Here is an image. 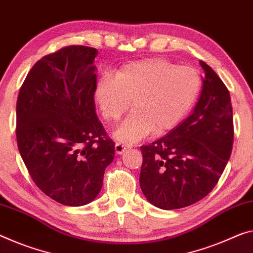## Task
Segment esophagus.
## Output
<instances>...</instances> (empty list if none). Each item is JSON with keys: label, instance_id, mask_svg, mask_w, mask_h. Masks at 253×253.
Instances as JSON below:
<instances>
[{"label": "esophagus", "instance_id": "esophagus-1", "mask_svg": "<svg viewBox=\"0 0 253 253\" xmlns=\"http://www.w3.org/2000/svg\"><path fill=\"white\" fill-rule=\"evenodd\" d=\"M126 150H127V146L126 145H124V144H120V143H116L115 151H116V153H117L118 155L123 154Z\"/></svg>", "mask_w": 253, "mask_h": 253}]
</instances>
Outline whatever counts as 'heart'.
I'll list each match as a JSON object with an SVG mask.
<instances>
[{
	"mask_svg": "<svg viewBox=\"0 0 253 253\" xmlns=\"http://www.w3.org/2000/svg\"><path fill=\"white\" fill-rule=\"evenodd\" d=\"M199 72L178 66L166 58H151L124 65L116 76L102 75L94 87V100L102 117L116 123L133 112L115 131L119 142L133 144L153 131L166 134L189 115L202 92Z\"/></svg>",
	"mask_w": 253,
	"mask_h": 253,
	"instance_id": "obj_1",
	"label": "heart"
}]
</instances>
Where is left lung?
<instances>
[{
  "instance_id": "1",
  "label": "left lung",
  "mask_w": 253,
  "mask_h": 253,
  "mask_svg": "<svg viewBox=\"0 0 253 253\" xmlns=\"http://www.w3.org/2000/svg\"><path fill=\"white\" fill-rule=\"evenodd\" d=\"M191 115L169 134L141 146L139 184L144 196L162 210L199 202L218 182L233 146V110L230 92L211 67Z\"/></svg>"
}]
</instances>
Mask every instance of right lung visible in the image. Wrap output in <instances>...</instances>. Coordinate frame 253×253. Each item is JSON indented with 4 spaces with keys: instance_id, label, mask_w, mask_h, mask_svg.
Returning a JSON list of instances; mask_svg holds the SVG:
<instances>
[{
    "instance_id": "add662e5",
    "label": "right lung",
    "mask_w": 253,
    "mask_h": 253,
    "mask_svg": "<svg viewBox=\"0 0 253 253\" xmlns=\"http://www.w3.org/2000/svg\"><path fill=\"white\" fill-rule=\"evenodd\" d=\"M98 50L67 46L28 73L17 101V142L30 177L65 206L91 203L101 190L115 143L95 114Z\"/></svg>"
}]
</instances>
